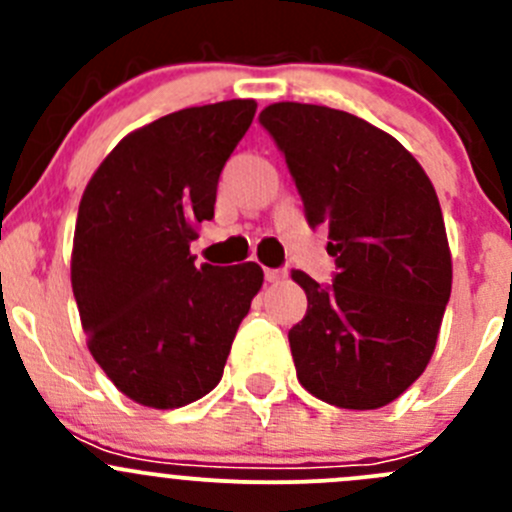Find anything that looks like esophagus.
Masks as SVG:
<instances>
[{
  "label": "esophagus",
  "instance_id": "34e87169",
  "mask_svg": "<svg viewBox=\"0 0 512 512\" xmlns=\"http://www.w3.org/2000/svg\"><path fill=\"white\" fill-rule=\"evenodd\" d=\"M287 277V270H265L267 282H282Z\"/></svg>",
  "mask_w": 512,
  "mask_h": 512
}]
</instances>
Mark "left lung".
Returning a JSON list of instances; mask_svg holds the SVG:
<instances>
[{
	"label": "left lung",
	"mask_w": 512,
	"mask_h": 512,
	"mask_svg": "<svg viewBox=\"0 0 512 512\" xmlns=\"http://www.w3.org/2000/svg\"><path fill=\"white\" fill-rule=\"evenodd\" d=\"M260 123L337 265L332 285L292 272L309 302L289 329L299 384L339 409H381L423 374L451 297L436 190L394 136L347 111L282 101Z\"/></svg>",
	"instance_id": "obj_1"
}]
</instances>
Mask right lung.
<instances>
[{"mask_svg": "<svg viewBox=\"0 0 512 512\" xmlns=\"http://www.w3.org/2000/svg\"><path fill=\"white\" fill-rule=\"evenodd\" d=\"M255 111L232 98L168 113L128 133L84 190L71 287L98 366L141 406L178 409L213 391L262 287L255 262L190 255Z\"/></svg>", "mask_w": 512, "mask_h": 512, "instance_id": "add662e5", "label": "right lung"}]
</instances>
